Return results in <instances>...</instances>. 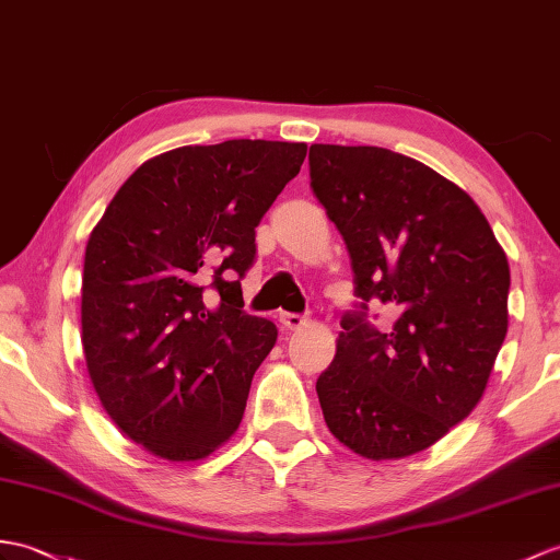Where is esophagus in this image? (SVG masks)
Wrapping results in <instances>:
<instances>
[{
  "mask_svg": "<svg viewBox=\"0 0 560 560\" xmlns=\"http://www.w3.org/2000/svg\"><path fill=\"white\" fill-rule=\"evenodd\" d=\"M279 319H281L283 327H285V329H291V331L305 327V322H307L303 315H295V312H283V315H281Z\"/></svg>",
  "mask_w": 560,
  "mask_h": 560,
  "instance_id": "obj_1",
  "label": "esophagus"
}]
</instances>
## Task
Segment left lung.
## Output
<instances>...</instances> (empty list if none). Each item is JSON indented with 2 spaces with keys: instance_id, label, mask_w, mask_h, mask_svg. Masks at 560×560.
I'll list each match as a JSON object with an SVG mask.
<instances>
[{
  "instance_id": "1",
  "label": "left lung",
  "mask_w": 560,
  "mask_h": 560,
  "mask_svg": "<svg viewBox=\"0 0 560 560\" xmlns=\"http://www.w3.org/2000/svg\"><path fill=\"white\" fill-rule=\"evenodd\" d=\"M310 188L358 295L317 380L324 420L360 456H412L485 394L509 331V259L470 195L406 154L310 145ZM374 304L397 312L394 328L373 327Z\"/></svg>"
}]
</instances>
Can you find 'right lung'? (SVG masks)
<instances>
[{
	"mask_svg": "<svg viewBox=\"0 0 560 560\" xmlns=\"http://www.w3.org/2000/svg\"><path fill=\"white\" fill-rule=\"evenodd\" d=\"M305 142L226 140L138 166L90 233L83 350L114 424L166 460H198L236 432L277 343L243 310L255 226L301 172Z\"/></svg>",
	"mask_w": 560,
	"mask_h": 560,
	"instance_id": "1",
	"label": "right lung"
}]
</instances>
